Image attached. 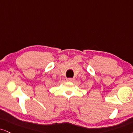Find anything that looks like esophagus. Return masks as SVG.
I'll return each instance as SVG.
<instances>
[{
	"instance_id": "obj_1",
	"label": "esophagus",
	"mask_w": 133,
	"mask_h": 133,
	"mask_svg": "<svg viewBox=\"0 0 133 133\" xmlns=\"http://www.w3.org/2000/svg\"><path fill=\"white\" fill-rule=\"evenodd\" d=\"M66 81L68 82H71V81H73V78H67Z\"/></svg>"
}]
</instances>
